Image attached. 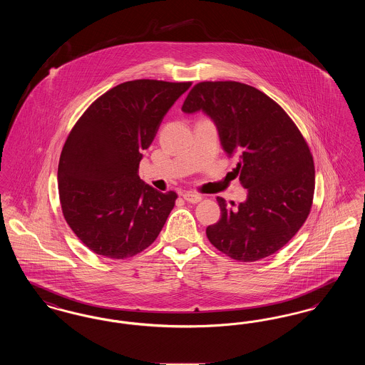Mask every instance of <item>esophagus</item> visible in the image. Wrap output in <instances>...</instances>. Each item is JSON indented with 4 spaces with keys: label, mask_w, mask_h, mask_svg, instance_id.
<instances>
[{
    "label": "esophagus",
    "mask_w": 365,
    "mask_h": 365,
    "mask_svg": "<svg viewBox=\"0 0 365 365\" xmlns=\"http://www.w3.org/2000/svg\"><path fill=\"white\" fill-rule=\"evenodd\" d=\"M183 198H185L187 202H191V204H197V202H200V201L202 200V197H201L200 194L192 192V191H186V192H183Z\"/></svg>",
    "instance_id": "34e87169"
}]
</instances>
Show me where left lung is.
Wrapping results in <instances>:
<instances>
[{"label":"left lung","mask_w":365,"mask_h":365,"mask_svg":"<svg viewBox=\"0 0 365 365\" xmlns=\"http://www.w3.org/2000/svg\"><path fill=\"white\" fill-rule=\"evenodd\" d=\"M182 110H202L215 123L230 157H238L246 201L207 227L210 243L238 261H257L278 252L305 223L312 207L314 165L311 150L289 115L256 87L240 82H201Z\"/></svg>","instance_id":"1"}]
</instances>
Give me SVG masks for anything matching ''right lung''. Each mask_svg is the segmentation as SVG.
Returning a JSON list of instances; mask_svg holds the SVG:
<instances>
[{"mask_svg":"<svg viewBox=\"0 0 365 365\" xmlns=\"http://www.w3.org/2000/svg\"><path fill=\"white\" fill-rule=\"evenodd\" d=\"M191 82H124L87 108L73 125L58 163L63 215L94 253L133 257L155 242L178 198L138 175L148 149L175 101Z\"/></svg>","mask_w":365,"mask_h":365,"instance_id":"right-lung-1","label":"right lung"}]
</instances>
